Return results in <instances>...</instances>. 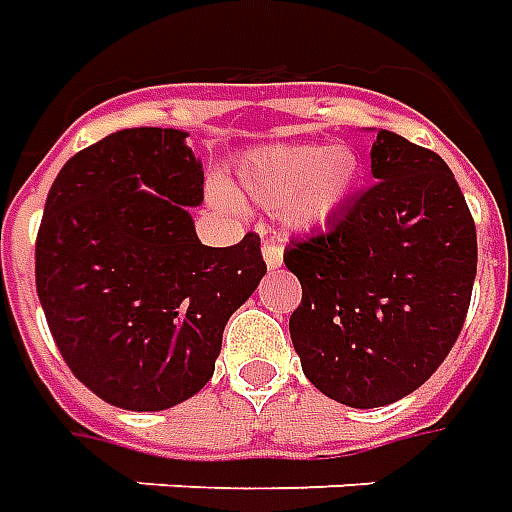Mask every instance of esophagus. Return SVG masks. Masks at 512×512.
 Returning <instances> with one entry per match:
<instances>
[{"label": "esophagus", "instance_id": "1", "mask_svg": "<svg viewBox=\"0 0 512 512\" xmlns=\"http://www.w3.org/2000/svg\"><path fill=\"white\" fill-rule=\"evenodd\" d=\"M263 260H266V266H269V269L283 266V243L280 241L263 243Z\"/></svg>", "mask_w": 512, "mask_h": 512}]
</instances>
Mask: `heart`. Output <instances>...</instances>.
Wrapping results in <instances>:
<instances>
[{
	"instance_id": "1",
	"label": "heart",
	"mask_w": 512,
	"mask_h": 512,
	"mask_svg": "<svg viewBox=\"0 0 512 512\" xmlns=\"http://www.w3.org/2000/svg\"><path fill=\"white\" fill-rule=\"evenodd\" d=\"M358 156L350 148L325 145H263L238 162V187L263 210H283L294 229L325 227L356 190ZM212 198L218 207L235 210L238 201L227 187H215Z\"/></svg>"
}]
</instances>
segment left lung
I'll return each mask as SVG.
<instances>
[{
  "mask_svg": "<svg viewBox=\"0 0 512 512\" xmlns=\"http://www.w3.org/2000/svg\"><path fill=\"white\" fill-rule=\"evenodd\" d=\"M370 159L373 187L283 257L302 285L288 319L302 373L353 409L429 381L460 336L476 277L474 218L446 162L384 128Z\"/></svg>",
  "mask_w": 512,
  "mask_h": 512,
  "instance_id": "1",
  "label": "left lung"
}]
</instances>
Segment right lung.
Listing matches in <instances>:
<instances>
[{
	"label": "right lung",
	"instance_id": "add662e5",
	"mask_svg": "<svg viewBox=\"0 0 512 512\" xmlns=\"http://www.w3.org/2000/svg\"><path fill=\"white\" fill-rule=\"evenodd\" d=\"M204 170L187 131L123 128L55 176L36 291L75 378L111 406L162 412L212 378L227 319L266 274L260 238L198 241Z\"/></svg>",
	"mask_w": 512,
	"mask_h": 512
}]
</instances>
